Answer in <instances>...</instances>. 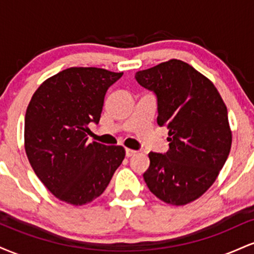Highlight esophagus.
<instances>
[{
    "label": "esophagus",
    "instance_id": "34e87169",
    "mask_svg": "<svg viewBox=\"0 0 254 254\" xmlns=\"http://www.w3.org/2000/svg\"><path fill=\"white\" fill-rule=\"evenodd\" d=\"M136 153H137L136 150H132V149H125V155H127V157H130V156L135 155Z\"/></svg>",
    "mask_w": 254,
    "mask_h": 254
}]
</instances>
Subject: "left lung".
I'll return each instance as SVG.
<instances>
[{
	"instance_id": "left-lung-1",
	"label": "left lung",
	"mask_w": 254,
	"mask_h": 254,
	"mask_svg": "<svg viewBox=\"0 0 254 254\" xmlns=\"http://www.w3.org/2000/svg\"><path fill=\"white\" fill-rule=\"evenodd\" d=\"M135 78L155 94L157 124L166 125L170 135V149L149 153L144 182L166 203H190L214 184L229 155L226 105L214 84L183 61L137 71Z\"/></svg>"
}]
</instances>
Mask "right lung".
<instances>
[{
	"instance_id": "1",
	"label": "right lung",
	"mask_w": 254,
	"mask_h": 254,
	"mask_svg": "<svg viewBox=\"0 0 254 254\" xmlns=\"http://www.w3.org/2000/svg\"><path fill=\"white\" fill-rule=\"evenodd\" d=\"M123 76L100 68H69L44 82L25 116V149L40 182L58 199L83 205L98 198L125 157L121 145L88 143L107 89Z\"/></svg>"
}]
</instances>
